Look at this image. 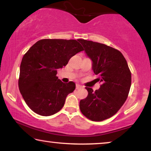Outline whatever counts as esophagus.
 <instances>
[{"instance_id":"1","label":"esophagus","mask_w":151,"mask_h":151,"mask_svg":"<svg viewBox=\"0 0 151 151\" xmlns=\"http://www.w3.org/2000/svg\"><path fill=\"white\" fill-rule=\"evenodd\" d=\"M76 89H79V88H82V86H80V84H76Z\"/></svg>"}]
</instances>
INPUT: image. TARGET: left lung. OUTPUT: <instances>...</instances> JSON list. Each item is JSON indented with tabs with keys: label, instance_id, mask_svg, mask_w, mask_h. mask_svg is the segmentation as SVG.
I'll return each mask as SVG.
<instances>
[{
	"label": "left lung",
	"instance_id": "obj_1",
	"mask_svg": "<svg viewBox=\"0 0 151 151\" xmlns=\"http://www.w3.org/2000/svg\"><path fill=\"white\" fill-rule=\"evenodd\" d=\"M84 52L92 61V69L102 84L80 102L82 114L92 121H102L114 115L127 100L131 85V73L120 51L102 43L80 39Z\"/></svg>",
	"mask_w": 151,
	"mask_h": 151
}]
</instances>
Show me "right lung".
<instances>
[{
	"mask_svg": "<svg viewBox=\"0 0 151 151\" xmlns=\"http://www.w3.org/2000/svg\"><path fill=\"white\" fill-rule=\"evenodd\" d=\"M81 51L83 48L76 40L42 39L24 55L18 87L34 112L49 116L63 108L67 96L75 90L76 84L62 82L56 76L57 70L65 67L70 58Z\"/></svg>",
	"mask_w": 151,
	"mask_h": 151,
	"instance_id": "right-lung-1",
	"label": "right lung"
}]
</instances>
